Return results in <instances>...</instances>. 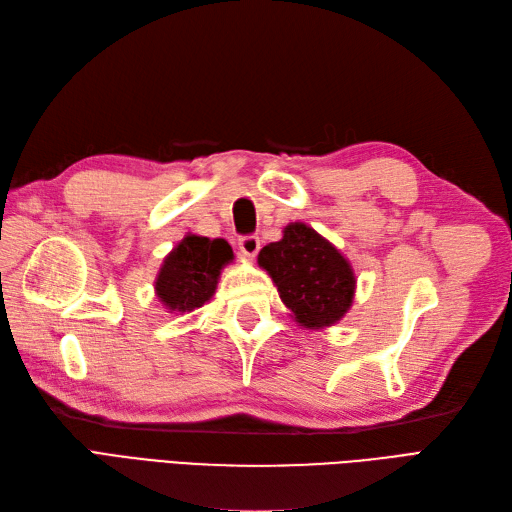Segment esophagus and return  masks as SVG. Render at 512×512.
<instances>
[{
    "label": "esophagus",
    "instance_id": "1",
    "mask_svg": "<svg viewBox=\"0 0 512 512\" xmlns=\"http://www.w3.org/2000/svg\"><path fill=\"white\" fill-rule=\"evenodd\" d=\"M238 249H240V253H242L244 257H255V255L259 253V249H261V242H259V238L253 236V234L240 236Z\"/></svg>",
    "mask_w": 512,
    "mask_h": 512
}]
</instances>
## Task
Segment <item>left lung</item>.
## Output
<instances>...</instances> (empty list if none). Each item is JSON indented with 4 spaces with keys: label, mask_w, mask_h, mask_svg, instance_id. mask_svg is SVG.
I'll list each match as a JSON object with an SVG mask.
<instances>
[{
    "label": "left lung",
    "mask_w": 512,
    "mask_h": 512,
    "mask_svg": "<svg viewBox=\"0 0 512 512\" xmlns=\"http://www.w3.org/2000/svg\"><path fill=\"white\" fill-rule=\"evenodd\" d=\"M259 266L268 270L280 300L304 327L332 325L351 308L355 276L349 261L304 223L287 225L283 240L263 246Z\"/></svg>",
    "instance_id": "8db88e82"
}]
</instances>
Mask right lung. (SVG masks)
Wrapping results in <instances>:
<instances>
[{"label":"right lung","mask_w":512,"mask_h":512,"mask_svg":"<svg viewBox=\"0 0 512 512\" xmlns=\"http://www.w3.org/2000/svg\"><path fill=\"white\" fill-rule=\"evenodd\" d=\"M232 257V246L221 238L187 236L163 259L155 283L157 298L176 312H191L204 306L217 289L221 268Z\"/></svg>","instance_id":"right-lung-1"}]
</instances>
